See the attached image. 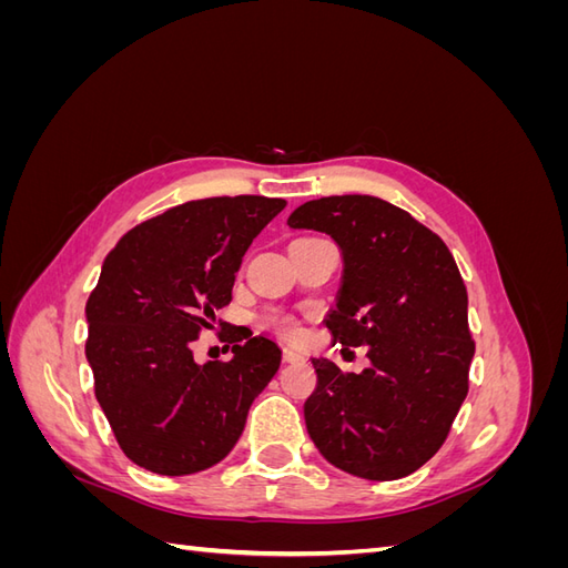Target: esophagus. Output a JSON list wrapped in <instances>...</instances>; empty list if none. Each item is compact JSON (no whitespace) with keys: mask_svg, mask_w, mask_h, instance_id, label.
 <instances>
[{"mask_svg":"<svg viewBox=\"0 0 568 568\" xmlns=\"http://www.w3.org/2000/svg\"><path fill=\"white\" fill-rule=\"evenodd\" d=\"M284 363H288V365H303L305 357L301 353H296V351L284 348Z\"/></svg>","mask_w":568,"mask_h":568,"instance_id":"obj_1","label":"esophagus"}]
</instances>
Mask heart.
I'll return each mask as SVG.
<instances>
[{
  "instance_id": "heart-1",
  "label": "heart",
  "mask_w": 568,
  "mask_h": 568,
  "mask_svg": "<svg viewBox=\"0 0 568 568\" xmlns=\"http://www.w3.org/2000/svg\"><path fill=\"white\" fill-rule=\"evenodd\" d=\"M270 324L274 326V329H277L280 334H284V336H296V322L294 320H288V317H272L270 320Z\"/></svg>"
}]
</instances>
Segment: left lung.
Returning a JSON list of instances; mask_svg holds the SVG:
<instances>
[{
  "mask_svg": "<svg viewBox=\"0 0 568 568\" xmlns=\"http://www.w3.org/2000/svg\"><path fill=\"white\" fill-rule=\"evenodd\" d=\"M286 225L334 239L343 272L324 324L341 346H367L369 357L359 374L313 359L307 434L346 474L395 480L417 471L448 438L469 390L474 341L453 253L376 196L307 201Z\"/></svg>",
  "mask_w": 568,
  "mask_h": 568,
  "instance_id": "1",
  "label": "left lung"
}]
</instances>
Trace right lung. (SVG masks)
I'll return each mask as SVG.
<instances>
[{
  "label": "right lung",
  "instance_id": "right-lung-1",
  "mask_svg": "<svg viewBox=\"0 0 568 568\" xmlns=\"http://www.w3.org/2000/svg\"><path fill=\"white\" fill-rule=\"evenodd\" d=\"M284 199L186 201L130 230L101 265L84 307L94 393L123 453L146 471L186 476L225 459L280 369L265 336L230 363H194L192 341L232 301L234 274Z\"/></svg>",
  "mask_w": 568,
  "mask_h": 568
}]
</instances>
